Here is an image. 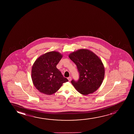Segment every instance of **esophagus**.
I'll return each mask as SVG.
<instances>
[{
  "mask_svg": "<svg viewBox=\"0 0 134 134\" xmlns=\"http://www.w3.org/2000/svg\"><path fill=\"white\" fill-rule=\"evenodd\" d=\"M68 80H69V81H71V77H68Z\"/></svg>",
  "mask_w": 134,
  "mask_h": 134,
  "instance_id": "1",
  "label": "esophagus"
}]
</instances>
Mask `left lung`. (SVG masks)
I'll use <instances>...</instances> for the list:
<instances>
[{"mask_svg": "<svg viewBox=\"0 0 134 134\" xmlns=\"http://www.w3.org/2000/svg\"><path fill=\"white\" fill-rule=\"evenodd\" d=\"M69 57L76 65L79 73L78 81H71L76 90L84 95L96 91L103 83L105 75L104 67L99 57L86 49L73 52Z\"/></svg>", "mask_w": 134, "mask_h": 134, "instance_id": "1", "label": "left lung"}]
</instances>
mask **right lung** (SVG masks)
<instances>
[{"instance_id": "1", "label": "right lung", "mask_w": 134, "mask_h": 134, "mask_svg": "<svg viewBox=\"0 0 134 134\" xmlns=\"http://www.w3.org/2000/svg\"><path fill=\"white\" fill-rule=\"evenodd\" d=\"M62 57L58 52H49L41 55L33 64L31 79L35 87L40 92L50 95L68 81L56 67Z\"/></svg>"}]
</instances>
